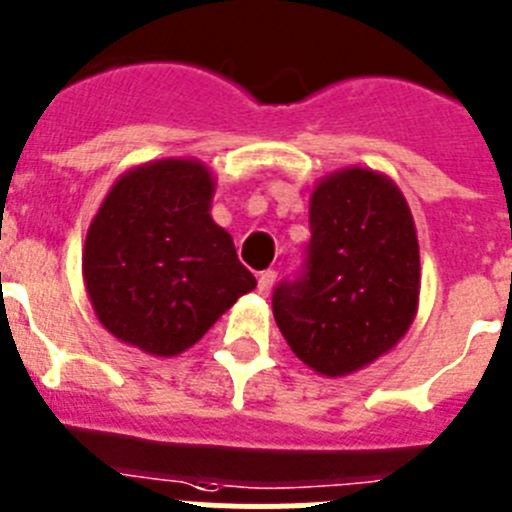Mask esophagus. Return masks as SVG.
<instances>
[{
  "label": "esophagus",
  "mask_w": 512,
  "mask_h": 512,
  "mask_svg": "<svg viewBox=\"0 0 512 512\" xmlns=\"http://www.w3.org/2000/svg\"><path fill=\"white\" fill-rule=\"evenodd\" d=\"M274 281H276V271H261L259 274V294H269L271 287H274Z\"/></svg>",
  "instance_id": "esophagus-1"
}]
</instances>
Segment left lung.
<instances>
[{
	"mask_svg": "<svg viewBox=\"0 0 512 512\" xmlns=\"http://www.w3.org/2000/svg\"><path fill=\"white\" fill-rule=\"evenodd\" d=\"M307 271L279 284L274 320L314 373L340 378L398 345L419 309V241L396 182L370 167L322 177L309 195Z\"/></svg>",
	"mask_w": 512,
	"mask_h": 512,
	"instance_id": "8db88e82",
	"label": "left lung"
}]
</instances>
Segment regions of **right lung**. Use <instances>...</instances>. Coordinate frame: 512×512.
I'll list each match as a JSON object with an SVG mask.
<instances>
[{"instance_id": "obj_1", "label": "right lung", "mask_w": 512, "mask_h": 512, "mask_svg": "<svg viewBox=\"0 0 512 512\" xmlns=\"http://www.w3.org/2000/svg\"><path fill=\"white\" fill-rule=\"evenodd\" d=\"M213 192L210 167L190 157L139 164L111 185L88 225L83 281L116 340L180 355L256 287L210 215Z\"/></svg>"}]
</instances>
